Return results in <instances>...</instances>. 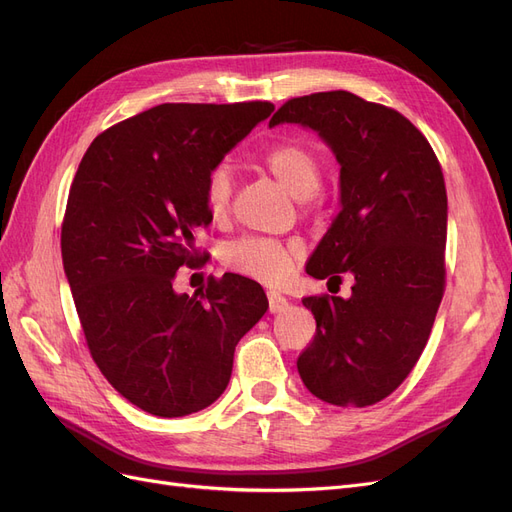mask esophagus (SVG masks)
Returning a JSON list of instances; mask_svg holds the SVG:
<instances>
[{
    "mask_svg": "<svg viewBox=\"0 0 512 512\" xmlns=\"http://www.w3.org/2000/svg\"><path fill=\"white\" fill-rule=\"evenodd\" d=\"M267 297H269V312H271V314H280V312H284V309L288 307V299L282 297L280 292L269 290Z\"/></svg>",
    "mask_w": 512,
    "mask_h": 512,
    "instance_id": "34e87169",
    "label": "esophagus"
}]
</instances>
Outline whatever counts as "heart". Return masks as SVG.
I'll return each instance as SVG.
<instances>
[{
	"label": "heart",
	"instance_id": "1",
	"mask_svg": "<svg viewBox=\"0 0 512 512\" xmlns=\"http://www.w3.org/2000/svg\"><path fill=\"white\" fill-rule=\"evenodd\" d=\"M269 173L299 200L312 196L320 185V162L316 153L301 143H280L269 149L262 158ZM232 181L226 166L213 168L205 185V203L213 220H224L230 213ZM301 254L297 243H280L265 237H245L232 241L224 250V262L237 273L254 277L271 286L284 284L297 256Z\"/></svg>",
	"mask_w": 512,
	"mask_h": 512
}]
</instances>
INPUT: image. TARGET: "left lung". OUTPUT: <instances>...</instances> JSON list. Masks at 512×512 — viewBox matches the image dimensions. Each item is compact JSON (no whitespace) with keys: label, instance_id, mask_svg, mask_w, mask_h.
Here are the masks:
<instances>
[{"label":"left lung","instance_id":"left-lung-1","mask_svg":"<svg viewBox=\"0 0 512 512\" xmlns=\"http://www.w3.org/2000/svg\"><path fill=\"white\" fill-rule=\"evenodd\" d=\"M314 130L339 162L331 228L307 260V275L342 284L350 299L305 297L314 342L297 367L307 391L333 406H371L408 378L444 294L446 188L427 138L393 108L350 91L288 100L269 128Z\"/></svg>","mask_w":512,"mask_h":512}]
</instances>
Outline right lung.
<instances>
[{
  "mask_svg": "<svg viewBox=\"0 0 512 512\" xmlns=\"http://www.w3.org/2000/svg\"><path fill=\"white\" fill-rule=\"evenodd\" d=\"M271 102L160 104L108 128L76 170L61 258L91 359L130 404L175 418L228 386L239 339L265 316L260 284L237 273L200 294L173 288L211 224L213 168L273 113Z\"/></svg>",
  "mask_w": 512,
  "mask_h": 512,
  "instance_id": "1",
  "label": "right lung"
}]
</instances>
